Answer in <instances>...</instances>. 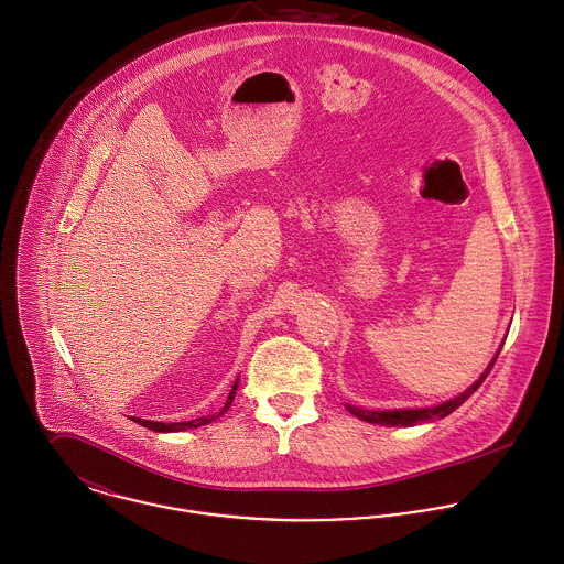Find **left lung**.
Here are the masks:
<instances>
[{"label":"left lung","instance_id":"left-lung-1","mask_svg":"<svg viewBox=\"0 0 564 564\" xmlns=\"http://www.w3.org/2000/svg\"><path fill=\"white\" fill-rule=\"evenodd\" d=\"M497 357L492 359V364L488 366V370L481 375V378L468 387L464 393H459L457 398L453 400H446L437 406H429V409H398V411H366V409H357L352 404H346L350 413H355L357 417L366 420V422H375V424H387V426H413V424H420V422H426V420H435V417H446L448 413H453L462 402L468 400V395H473L477 391V387L486 380V376L490 375L492 366H495Z\"/></svg>","mask_w":564,"mask_h":564}]
</instances>
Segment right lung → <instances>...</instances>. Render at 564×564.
I'll list each match as a JSON object with an SVG mask.
<instances>
[{"mask_svg":"<svg viewBox=\"0 0 564 564\" xmlns=\"http://www.w3.org/2000/svg\"><path fill=\"white\" fill-rule=\"evenodd\" d=\"M236 387H238V380L234 382V387H231V391H229V395H227V402H225V406H223V411L218 413V415H223L227 409H229V404L234 402V395H236ZM214 420V415H203V417H196V420H188V422H153V420H140V417H135V422H140L142 426H147V429H151V431H158V433H171V431H186V429H196V426H200V424H207V422H212Z\"/></svg>","mask_w":564,"mask_h":564,"instance_id":"obj_1","label":"right lung"}]
</instances>
